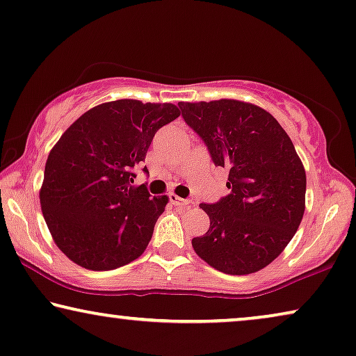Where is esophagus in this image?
Returning <instances> with one entry per match:
<instances>
[{
    "label": "esophagus",
    "instance_id": "obj_1",
    "mask_svg": "<svg viewBox=\"0 0 356 356\" xmlns=\"http://www.w3.org/2000/svg\"><path fill=\"white\" fill-rule=\"evenodd\" d=\"M169 198H171V203L172 204H179V207H190L192 204V202L190 200H184V198H179L177 195H169Z\"/></svg>",
    "mask_w": 356,
    "mask_h": 356
}]
</instances>
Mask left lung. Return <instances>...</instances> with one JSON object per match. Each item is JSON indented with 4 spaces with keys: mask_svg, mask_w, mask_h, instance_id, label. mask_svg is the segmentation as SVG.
Here are the masks:
<instances>
[{
    "mask_svg": "<svg viewBox=\"0 0 356 356\" xmlns=\"http://www.w3.org/2000/svg\"><path fill=\"white\" fill-rule=\"evenodd\" d=\"M216 166L229 171L230 193L202 203L209 229L192 240L218 271L243 276L273 263L297 232L305 213L307 174L292 140L268 111L238 99L179 103Z\"/></svg>",
    "mask_w": 356,
    "mask_h": 356,
    "instance_id": "1",
    "label": "left lung"
}]
</instances>
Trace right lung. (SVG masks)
<instances>
[{
    "mask_svg": "<svg viewBox=\"0 0 356 356\" xmlns=\"http://www.w3.org/2000/svg\"><path fill=\"white\" fill-rule=\"evenodd\" d=\"M179 116L172 103L118 99L88 109L61 135L48 154L40 204L71 261L109 271L145 252L169 198L134 185V171L158 129Z\"/></svg>",
    "mask_w": 356,
    "mask_h": 356,
    "instance_id": "obj_1",
    "label": "right lung"
}]
</instances>
